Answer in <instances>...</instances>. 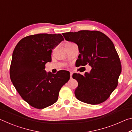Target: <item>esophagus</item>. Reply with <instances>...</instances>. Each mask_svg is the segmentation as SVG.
<instances>
[{"instance_id": "obj_1", "label": "esophagus", "mask_w": 132, "mask_h": 132, "mask_svg": "<svg viewBox=\"0 0 132 132\" xmlns=\"http://www.w3.org/2000/svg\"><path fill=\"white\" fill-rule=\"evenodd\" d=\"M72 76H73V73L72 72H70V79H72Z\"/></svg>"}]
</instances>
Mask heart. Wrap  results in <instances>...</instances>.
<instances>
[{
    "label": "heart",
    "mask_w": 132,
    "mask_h": 132,
    "mask_svg": "<svg viewBox=\"0 0 132 132\" xmlns=\"http://www.w3.org/2000/svg\"><path fill=\"white\" fill-rule=\"evenodd\" d=\"M73 44V43H70V42H68V43L66 44V45H69V44Z\"/></svg>",
    "instance_id": "b5f03b06"
}]
</instances>
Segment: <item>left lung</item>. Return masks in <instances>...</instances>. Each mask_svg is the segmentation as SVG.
Instances as JSON below:
<instances>
[{"label":"left lung","mask_w":132,"mask_h":132,"mask_svg":"<svg viewBox=\"0 0 132 132\" xmlns=\"http://www.w3.org/2000/svg\"><path fill=\"white\" fill-rule=\"evenodd\" d=\"M66 41L76 44L80 65L91 67L84 75L75 73L78 82L75 91L79 101L95 105L104 102L118 86L121 73L120 61L114 45L100 31L82 30L63 33Z\"/></svg>","instance_id":"obj_1"}]
</instances>
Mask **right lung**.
Wrapping results in <instances>:
<instances>
[{
    "instance_id": "obj_1",
    "label": "right lung",
    "mask_w": 132,
    "mask_h": 132,
    "mask_svg": "<svg viewBox=\"0 0 132 132\" xmlns=\"http://www.w3.org/2000/svg\"><path fill=\"white\" fill-rule=\"evenodd\" d=\"M63 40L60 34L30 35L21 39L13 51L10 79L22 98L35 108L55 103L61 87L70 79L68 71L53 74L45 70L52 60V50Z\"/></svg>"
}]
</instances>
